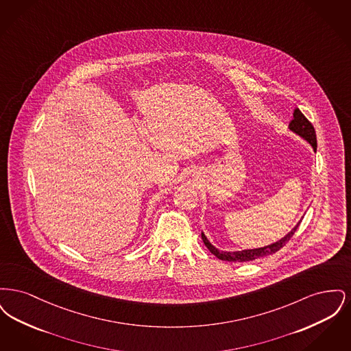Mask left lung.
Returning a JSON list of instances; mask_svg holds the SVG:
<instances>
[{"label":"left lung","mask_w":351,"mask_h":351,"mask_svg":"<svg viewBox=\"0 0 351 351\" xmlns=\"http://www.w3.org/2000/svg\"><path fill=\"white\" fill-rule=\"evenodd\" d=\"M289 129L293 133L299 134L305 141H308L311 143V146L313 147V150H317V138H316L315 128L308 121V118L301 113L299 108H296L295 112H293V119L289 122ZM299 225H300V222L289 233L287 234L284 238H282L280 241H278V242H275L272 245L265 246V247L252 249V250L233 251V252H230V251H219L206 239L205 234L201 233V238H202L204 245L208 247V250L210 251L213 255H216L218 259H221V261H228V262H250V261H254V259H258V258H262V256H266V255H271V254H275L276 251L280 250L284 245L292 238V235L298 230Z\"/></svg>","instance_id":"1"}]
</instances>
